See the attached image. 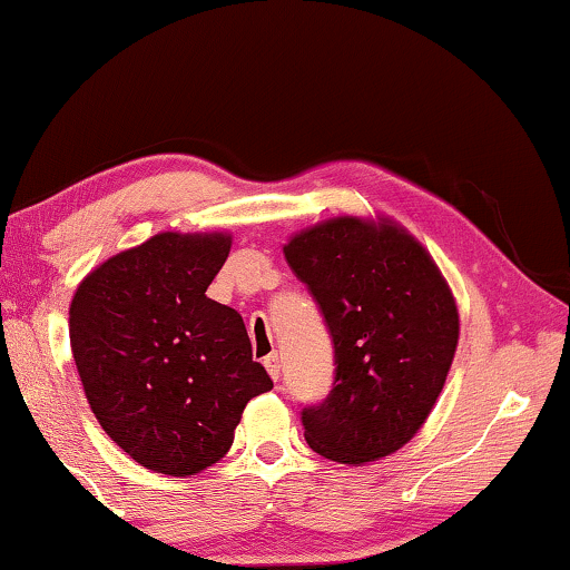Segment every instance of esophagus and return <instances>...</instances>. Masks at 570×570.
Returning a JSON list of instances; mask_svg holds the SVG:
<instances>
[{
    "mask_svg": "<svg viewBox=\"0 0 570 570\" xmlns=\"http://www.w3.org/2000/svg\"><path fill=\"white\" fill-rule=\"evenodd\" d=\"M265 367L272 381H279V375H283V360H279L277 352H272L265 357Z\"/></svg>",
    "mask_w": 570,
    "mask_h": 570,
    "instance_id": "34e87169",
    "label": "esophagus"
}]
</instances>
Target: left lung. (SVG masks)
Segmentation results:
<instances>
[{"instance_id":"obj_1","label":"left lung","mask_w":570,"mask_h":570,"mask_svg":"<svg viewBox=\"0 0 570 570\" xmlns=\"http://www.w3.org/2000/svg\"><path fill=\"white\" fill-rule=\"evenodd\" d=\"M334 346V383L301 411L305 442L336 463H370L426 422L455 357L458 305L406 230L334 218L285 246Z\"/></svg>"}]
</instances>
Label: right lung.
<instances>
[{
  "mask_svg": "<svg viewBox=\"0 0 570 570\" xmlns=\"http://www.w3.org/2000/svg\"><path fill=\"white\" fill-rule=\"evenodd\" d=\"M226 234H156L81 279L71 352L97 422L136 463L195 475L226 455L272 377L252 360L244 318L205 291Z\"/></svg>",
  "mask_w": 570,
  "mask_h": 570,
  "instance_id": "right-lung-1",
  "label": "right lung"
}]
</instances>
